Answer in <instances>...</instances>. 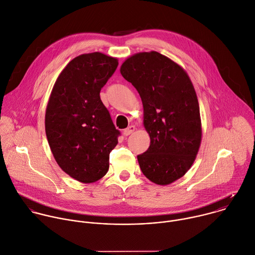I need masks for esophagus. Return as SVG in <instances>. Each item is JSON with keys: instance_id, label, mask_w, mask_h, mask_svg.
Wrapping results in <instances>:
<instances>
[{"instance_id": "obj_1", "label": "esophagus", "mask_w": 255, "mask_h": 255, "mask_svg": "<svg viewBox=\"0 0 255 255\" xmlns=\"http://www.w3.org/2000/svg\"><path fill=\"white\" fill-rule=\"evenodd\" d=\"M134 129H135L134 126H129L128 128H127L124 130V135H125V136L129 135L130 133H132V132L134 131Z\"/></svg>"}]
</instances>
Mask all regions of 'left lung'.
<instances>
[{
	"mask_svg": "<svg viewBox=\"0 0 255 255\" xmlns=\"http://www.w3.org/2000/svg\"><path fill=\"white\" fill-rule=\"evenodd\" d=\"M122 76L136 89L143 105V125L150 137L137 155L142 173L152 182L169 184L192 165L201 141L197 97L185 71L157 53L131 56Z\"/></svg>",
	"mask_w": 255,
	"mask_h": 255,
	"instance_id": "obj_1",
	"label": "left lung"
}]
</instances>
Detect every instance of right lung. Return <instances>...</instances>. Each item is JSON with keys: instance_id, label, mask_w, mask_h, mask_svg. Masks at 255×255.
Returning a JSON list of instances; mask_svg holds the SVG:
<instances>
[{"instance_id": "add662e5", "label": "right lung", "mask_w": 255, "mask_h": 255, "mask_svg": "<svg viewBox=\"0 0 255 255\" xmlns=\"http://www.w3.org/2000/svg\"><path fill=\"white\" fill-rule=\"evenodd\" d=\"M119 62L102 53L81 55L59 76L46 111V134L60 167L91 183L109 170L110 152L118 144L116 128L100 93Z\"/></svg>"}]
</instances>
